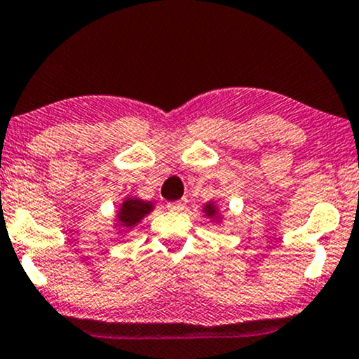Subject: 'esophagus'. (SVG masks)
Masks as SVG:
<instances>
[{
    "instance_id": "1",
    "label": "esophagus",
    "mask_w": 359,
    "mask_h": 359,
    "mask_svg": "<svg viewBox=\"0 0 359 359\" xmlns=\"http://www.w3.org/2000/svg\"><path fill=\"white\" fill-rule=\"evenodd\" d=\"M167 207H169V210H174V212H180L185 208V201H175V202H169L167 203Z\"/></svg>"
}]
</instances>
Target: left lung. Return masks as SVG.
Here are the masks:
<instances>
[{"label":"left lung","instance_id":"1","mask_svg":"<svg viewBox=\"0 0 359 359\" xmlns=\"http://www.w3.org/2000/svg\"><path fill=\"white\" fill-rule=\"evenodd\" d=\"M205 210H207L208 215H213V213H215V207H213V205H207Z\"/></svg>","mask_w":359,"mask_h":359}]
</instances>
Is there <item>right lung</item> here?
I'll list each match as a JSON object with an SVG mask.
<instances>
[{
  "mask_svg": "<svg viewBox=\"0 0 359 359\" xmlns=\"http://www.w3.org/2000/svg\"><path fill=\"white\" fill-rule=\"evenodd\" d=\"M152 210L151 202L139 201V198H127V201L122 203L119 210V222L122 226H134L139 224L140 220L144 219V215H147L149 212Z\"/></svg>",
  "mask_w": 359,
  "mask_h": 359,
  "instance_id": "add662e5",
  "label": "right lung"
}]
</instances>
